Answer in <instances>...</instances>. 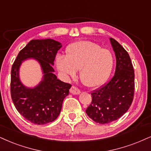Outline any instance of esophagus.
<instances>
[{
    "instance_id": "1",
    "label": "esophagus",
    "mask_w": 151,
    "mask_h": 151,
    "mask_svg": "<svg viewBox=\"0 0 151 151\" xmlns=\"http://www.w3.org/2000/svg\"><path fill=\"white\" fill-rule=\"evenodd\" d=\"M70 92L73 94H79L81 93V90L76 86H72L70 89Z\"/></svg>"
}]
</instances>
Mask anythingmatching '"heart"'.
<instances>
[{
	"label": "heart",
	"mask_w": 151,
	"mask_h": 151,
	"mask_svg": "<svg viewBox=\"0 0 151 151\" xmlns=\"http://www.w3.org/2000/svg\"><path fill=\"white\" fill-rule=\"evenodd\" d=\"M114 59L109 50L88 40H79L66 49V57L59 56L56 66L66 77H74L80 70L82 83L88 87H97L106 82L112 71Z\"/></svg>",
	"instance_id": "heart-1"
}]
</instances>
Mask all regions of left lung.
<instances>
[{"mask_svg": "<svg viewBox=\"0 0 151 151\" xmlns=\"http://www.w3.org/2000/svg\"><path fill=\"white\" fill-rule=\"evenodd\" d=\"M116 57V68L109 83L91 93L86 113L94 122L108 124L118 120L129 109L134 94V70L129 54L118 41L110 38Z\"/></svg>", "mask_w": 151, "mask_h": 151, "instance_id": "1", "label": "left lung"}]
</instances>
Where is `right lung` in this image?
<instances>
[{
    "mask_svg": "<svg viewBox=\"0 0 151 151\" xmlns=\"http://www.w3.org/2000/svg\"><path fill=\"white\" fill-rule=\"evenodd\" d=\"M60 42L52 40H32L18 54L11 70L10 93L14 106L26 120L33 124L53 122L61 112L64 98L71 85L57 78L52 68ZM36 58L42 66L43 81L34 88H26L18 78L20 65L27 58Z\"/></svg>",
    "mask_w": 151,
    "mask_h": 151,
    "instance_id": "obj_1",
    "label": "right lung"
}]
</instances>
